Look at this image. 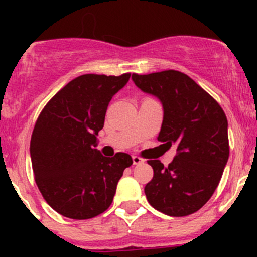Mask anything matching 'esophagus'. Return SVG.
Listing matches in <instances>:
<instances>
[{
    "label": "esophagus",
    "mask_w": 257,
    "mask_h": 257,
    "mask_svg": "<svg viewBox=\"0 0 257 257\" xmlns=\"http://www.w3.org/2000/svg\"><path fill=\"white\" fill-rule=\"evenodd\" d=\"M133 164L134 165H138V164H142V163H144V159L143 158L138 157V155H133Z\"/></svg>",
    "instance_id": "34e87169"
}]
</instances>
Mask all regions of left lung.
I'll return each mask as SVG.
<instances>
[{
	"label": "left lung",
	"instance_id": "left-lung-1",
	"mask_svg": "<svg viewBox=\"0 0 257 257\" xmlns=\"http://www.w3.org/2000/svg\"><path fill=\"white\" fill-rule=\"evenodd\" d=\"M144 93L164 110L158 141L177 154L168 167L149 160L153 179L144 191L150 205L169 216H186L203 208L219 185L229 159L227 119L219 103L181 72L133 73Z\"/></svg>",
	"mask_w": 257,
	"mask_h": 257
}]
</instances>
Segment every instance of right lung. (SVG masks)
Listing matches in <instances>:
<instances>
[{
  "label": "right lung",
  "mask_w": 257,
  "mask_h": 257,
  "mask_svg": "<svg viewBox=\"0 0 257 257\" xmlns=\"http://www.w3.org/2000/svg\"><path fill=\"white\" fill-rule=\"evenodd\" d=\"M129 78L131 73L77 77L36 121L30 147L36 184L48 205L63 216L85 220L104 212L124 169L133 164L126 153L107 158L95 149L108 104Z\"/></svg>",
  "instance_id": "1"
}]
</instances>
